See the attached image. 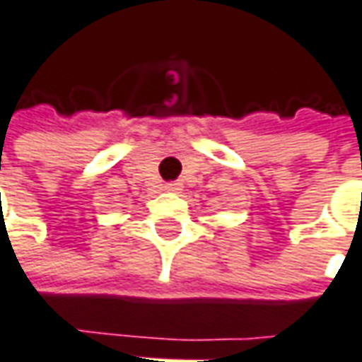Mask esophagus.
Masks as SVG:
<instances>
[{
	"label": "esophagus",
	"mask_w": 362,
	"mask_h": 362,
	"mask_svg": "<svg viewBox=\"0 0 362 362\" xmlns=\"http://www.w3.org/2000/svg\"><path fill=\"white\" fill-rule=\"evenodd\" d=\"M164 190H168V192H178V190H182V184L180 182H166Z\"/></svg>",
	"instance_id": "1"
}]
</instances>
